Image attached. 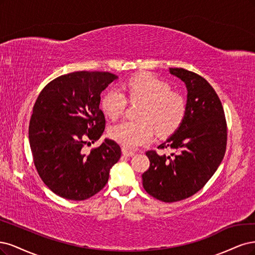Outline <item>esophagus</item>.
<instances>
[{
    "instance_id": "34e87169",
    "label": "esophagus",
    "mask_w": 255,
    "mask_h": 255,
    "mask_svg": "<svg viewBox=\"0 0 255 255\" xmlns=\"http://www.w3.org/2000/svg\"><path fill=\"white\" fill-rule=\"evenodd\" d=\"M122 152H123V154L126 155V157H132V155H134L133 151H130V150L126 149V148H123Z\"/></svg>"
}]
</instances>
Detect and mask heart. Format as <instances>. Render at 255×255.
Returning a JSON list of instances; mask_svg holds the SVG:
<instances>
[{
	"label": "heart",
	"instance_id": "1",
	"mask_svg": "<svg viewBox=\"0 0 255 255\" xmlns=\"http://www.w3.org/2000/svg\"><path fill=\"white\" fill-rule=\"evenodd\" d=\"M130 101L142 102L138 120L124 121L110 129L111 137L126 149H135L149 143L154 131L167 136L180 127L185 116V101L179 93L170 91L169 85L149 73H139L124 85ZM102 109L111 119L124 112L127 100L121 90L111 88L102 97Z\"/></svg>",
	"mask_w": 255,
	"mask_h": 255
}]
</instances>
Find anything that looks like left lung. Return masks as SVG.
<instances>
[{
	"instance_id": "left-lung-1",
	"label": "left lung",
	"mask_w": 255,
	"mask_h": 255,
	"mask_svg": "<svg viewBox=\"0 0 255 255\" xmlns=\"http://www.w3.org/2000/svg\"><path fill=\"white\" fill-rule=\"evenodd\" d=\"M169 73L186 86L185 116L158 148L176 153L166 157L148 150L150 165L142 175L145 191L163 202L183 200L200 191L217 170L227 147L225 111L215 90L194 72L170 68Z\"/></svg>"
}]
</instances>
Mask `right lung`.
<instances>
[{
	"label": "right lung",
	"mask_w": 255,
	"mask_h": 255,
	"mask_svg": "<svg viewBox=\"0 0 255 255\" xmlns=\"http://www.w3.org/2000/svg\"><path fill=\"white\" fill-rule=\"evenodd\" d=\"M118 76L109 72H73L48 83L32 108L28 136L34 164L50 190L64 199L86 200L108 182L121 147L105 138L89 154L105 130L101 93Z\"/></svg>",
	"instance_id": "add662e5"
}]
</instances>
